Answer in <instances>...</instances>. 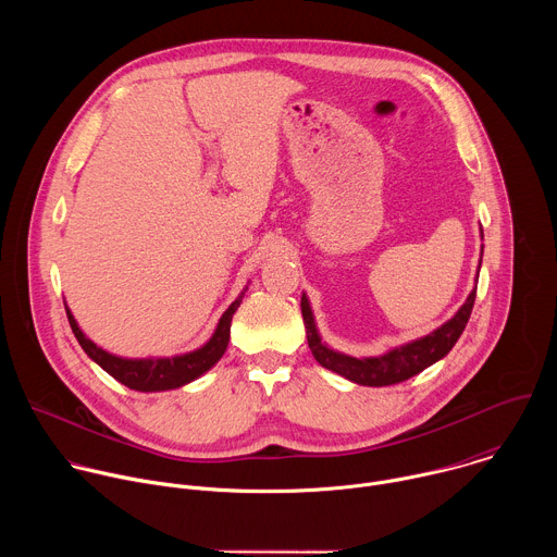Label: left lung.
I'll return each instance as SVG.
<instances>
[{
    "label": "left lung",
    "mask_w": 557,
    "mask_h": 557,
    "mask_svg": "<svg viewBox=\"0 0 557 557\" xmlns=\"http://www.w3.org/2000/svg\"><path fill=\"white\" fill-rule=\"evenodd\" d=\"M481 237H483V228H481ZM483 249L485 247H481V262H483ZM481 262H479V271H475V277H479V273H481ZM475 284H479V280H475ZM475 284L469 290L462 306L454 312L451 320H447L436 331H432L423 337H417L401 346H394L376 357H352V355L339 352V350L331 348L326 342H322V335H320V331H317L310 301H308L306 293H301V317H304V326H306L308 348H310L312 357L317 359V363L337 372L339 376H344L352 383H359V385L381 387V385H394V383L408 381L410 376H414V374L423 372L425 368H430L432 363L441 361L454 348V344L458 342V337L462 335V331L469 322V314H471L473 299H475Z\"/></svg>",
    "instance_id": "obj_1"
}]
</instances>
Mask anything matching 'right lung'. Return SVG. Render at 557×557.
I'll return each instance as SVG.
<instances>
[{"label":"right lung","instance_id":"obj_1","mask_svg":"<svg viewBox=\"0 0 557 557\" xmlns=\"http://www.w3.org/2000/svg\"><path fill=\"white\" fill-rule=\"evenodd\" d=\"M249 286L243 288V293L237 295L231 306L222 312L220 322L213 331V335L196 350L183 352V355H172V357H121V355H112L108 350H103L101 346H97L84 331L82 326L76 324L72 310L65 304V314L70 329L82 346L86 350V355L101 366L110 376H114L119 383L127 385L129 389L136 392H165V389H176L183 387L191 381H196L198 376H202L205 372H209L224 355L226 346H228V337H231V320L237 310V306L243 304V297L247 293Z\"/></svg>","mask_w":557,"mask_h":557}]
</instances>
